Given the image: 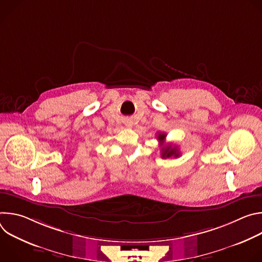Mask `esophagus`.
<instances>
[{
    "mask_svg": "<svg viewBox=\"0 0 262 262\" xmlns=\"http://www.w3.org/2000/svg\"><path fill=\"white\" fill-rule=\"evenodd\" d=\"M125 126H126V127H132V126H133V123H132L130 121H126V122H125Z\"/></svg>",
    "mask_w": 262,
    "mask_h": 262,
    "instance_id": "esophagus-1",
    "label": "esophagus"
}]
</instances>
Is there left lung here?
Instances as JSON below:
<instances>
[{"label":"left lung","mask_w":262,"mask_h":262,"mask_svg":"<svg viewBox=\"0 0 262 262\" xmlns=\"http://www.w3.org/2000/svg\"><path fill=\"white\" fill-rule=\"evenodd\" d=\"M166 134L164 133H160L159 136H158V140L161 141V146L164 145V141H165V138H166ZM162 158L163 159H168V158H171V157H174V158H178L180 156V152L178 150V148L176 146H172V145H166L165 147H162Z\"/></svg>","instance_id":"8db88e82"}]
</instances>
